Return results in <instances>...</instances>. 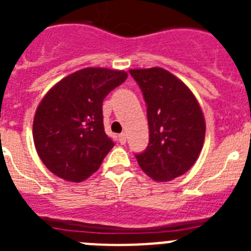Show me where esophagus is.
Wrapping results in <instances>:
<instances>
[{
    "label": "esophagus",
    "mask_w": 251,
    "mask_h": 251,
    "mask_svg": "<svg viewBox=\"0 0 251 251\" xmlns=\"http://www.w3.org/2000/svg\"><path fill=\"white\" fill-rule=\"evenodd\" d=\"M118 138H119V143H121V145H126V142H127V137H126V133H121Z\"/></svg>",
    "instance_id": "esophagus-1"
}]
</instances>
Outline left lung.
<instances>
[{
	"label": "left lung",
	"instance_id": "8db88e82",
	"mask_svg": "<svg viewBox=\"0 0 251 251\" xmlns=\"http://www.w3.org/2000/svg\"><path fill=\"white\" fill-rule=\"evenodd\" d=\"M147 103L150 143L136 154L139 167L158 182L186 174L197 161L206 123L194 93L165 69H130Z\"/></svg>",
	"mask_w": 251,
	"mask_h": 251
}]
</instances>
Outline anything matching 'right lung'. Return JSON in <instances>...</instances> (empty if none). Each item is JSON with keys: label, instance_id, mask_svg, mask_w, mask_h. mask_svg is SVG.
<instances>
[{"label": "right lung", "instance_id": "obj_1", "mask_svg": "<svg viewBox=\"0 0 251 251\" xmlns=\"http://www.w3.org/2000/svg\"><path fill=\"white\" fill-rule=\"evenodd\" d=\"M123 70L85 68L55 84L40 101L32 124L36 152L49 171L81 182L114 146L103 124V100L126 81Z\"/></svg>", "mask_w": 251, "mask_h": 251}]
</instances>
